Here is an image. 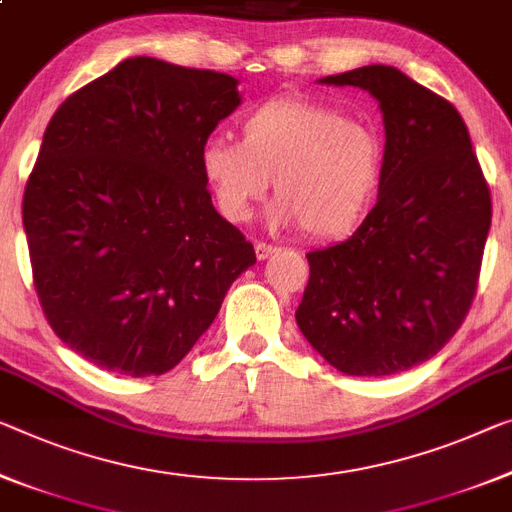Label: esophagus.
<instances>
[{
  "instance_id": "obj_1",
  "label": "esophagus",
  "mask_w": 512,
  "mask_h": 512,
  "mask_svg": "<svg viewBox=\"0 0 512 512\" xmlns=\"http://www.w3.org/2000/svg\"><path fill=\"white\" fill-rule=\"evenodd\" d=\"M254 249H256V258H258V261H265V258H270V256L274 254V251H277V247L267 245V242H256Z\"/></svg>"
}]
</instances>
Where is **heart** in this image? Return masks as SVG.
Returning <instances> with one entry per match:
<instances>
[{"label": "heart", "mask_w": 512, "mask_h": 512, "mask_svg": "<svg viewBox=\"0 0 512 512\" xmlns=\"http://www.w3.org/2000/svg\"><path fill=\"white\" fill-rule=\"evenodd\" d=\"M199 162L229 222H247L272 178L274 222L332 240L355 229L371 208L384 151L368 123L325 102L281 96L242 116L240 141L210 137Z\"/></svg>", "instance_id": "heart-1"}]
</instances>
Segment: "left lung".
<instances>
[{
  "instance_id": "obj_1",
  "label": "left lung",
  "mask_w": 512,
  "mask_h": 512,
  "mask_svg": "<svg viewBox=\"0 0 512 512\" xmlns=\"http://www.w3.org/2000/svg\"><path fill=\"white\" fill-rule=\"evenodd\" d=\"M380 100L377 203L341 245L309 251L295 318L345 375H393L437 355L474 302L492 222L490 187L451 102L393 66L325 77Z\"/></svg>"
}]
</instances>
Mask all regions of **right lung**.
Here are the masks:
<instances>
[{
	"instance_id": "right-lung-1",
	"label": "right lung",
	"mask_w": 512,
	"mask_h": 512,
	"mask_svg": "<svg viewBox=\"0 0 512 512\" xmlns=\"http://www.w3.org/2000/svg\"><path fill=\"white\" fill-rule=\"evenodd\" d=\"M235 84L132 57L47 123L22 199L34 288L54 334L105 371H171L256 263L199 162L240 105Z\"/></svg>"
}]
</instances>
